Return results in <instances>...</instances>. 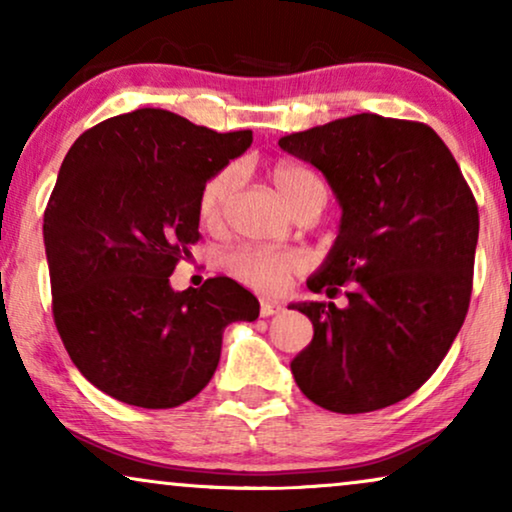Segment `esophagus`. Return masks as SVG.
<instances>
[{"label": "esophagus", "mask_w": 512, "mask_h": 512, "mask_svg": "<svg viewBox=\"0 0 512 512\" xmlns=\"http://www.w3.org/2000/svg\"><path fill=\"white\" fill-rule=\"evenodd\" d=\"M282 310L284 307H282V303H277V300H270V298L261 300V317H272V314H277Z\"/></svg>", "instance_id": "esophagus-1"}]
</instances>
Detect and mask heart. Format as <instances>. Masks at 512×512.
<instances>
[{
	"label": "heart",
	"mask_w": 512,
	"mask_h": 512,
	"mask_svg": "<svg viewBox=\"0 0 512 512\" xmlns=\"http://www.w3.org/2000/svg\"><path fill=\"white\" fill-rule=\"evenodd\" d=\"M272 184L286 200L293 212L305 202L326 200V186L317 174L298 163L282 160L270 170ZM240 172L237 167H226L205 181L198 195V216L207 228H216L223 219L230 195L235 193ZM230 275L256 291H279L298 272L307 268V256L298 249L284 247H240L230 251L226 258Z\"/></svg>",
	"instance_id": "b5f03b06"
}]
</instances>
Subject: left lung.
<instances>
[{"label":"left lung","instance_id":"8db88e82","mask_svg":"<svg viewBox=\"0 0 512 512\" xmlns=\"http://www.w3.org/2000/svg\"><path fill=\"white\" fill-rule=\"evenodd\" d=\"M317 167L342 207L340 233L307 289L347 305L293 303L314 338L291 373L342 415L394 405L450 352L473 289L478 205L429 125L356 114L279 139Z\"/></svg>","mask_w":512,"mask_h":512}]
</instances>
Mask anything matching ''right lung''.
Listing matches in <instances>:
<instances>
[{
	"mask_svg": "<svg viewBox=\"0 0 512 512\" xmlns=\"http://www.w3.org/2000/svg\"><path fill=\"white\" fill-rule=\"evenodd\" d=\"M251 139L146 107L97 123L62 160L44 212L53 319L74 366L116 401H191L219 366L223 328L258 317L228 277L170 286L200 240V188Z\"/></svg>",
	"mask_w": 512,
	"mask_h": 512,
	"instance_id": "right-lung-1",
	"label": "right lung"
}]
</instances>
